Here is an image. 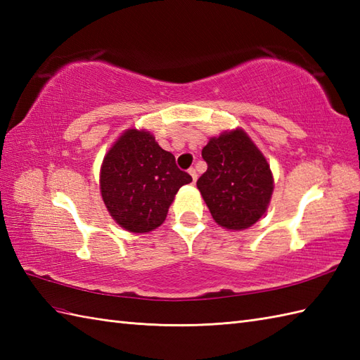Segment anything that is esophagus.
Listing matches in <instances>:
<instances>
[{
    "label": "esophagus",
    "mask_w": 360,
    "mask_h": 360,
    "mask_svg": "<svg viewBox=\"0 0 360 360\" xmlns=\"http://www.w3.org/2000/svg\"><path fill=\"white\" fill-rule=\"evenodd\" d=\"M188 173H190V176H192V182L195 184L196 179H198V173H196V170H195V168H190Z\"/></svg>",
    "instance_id": "esophagus-1"
}]
</instances>
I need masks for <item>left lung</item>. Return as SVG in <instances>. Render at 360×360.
I'll return each mask as SVG.
<instances>
[{
	"mask_svg": "<svg viewBox=\"0 0 360 360\" xmlns=\"http://www.w3.org/2000/svg\"><path fill=\"white\" fill-rule=\"evenodd\" d=\"M207 170L196 186L219 226L243 231L264 215L274 179L269 164L243 129L212 137L202 148Z\"/></svg>",
	"mask_w": 360,
	"mask_h": 360,
	"instance_id": "1",
	"label": "left lung"
}]
</instances>
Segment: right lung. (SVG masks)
I'll return each mask as SVG.
<instances>
[{
    "mask_svg": "<svg viewBox=\"0 0 360 360\" xmlns=\"http://www.w3.org/2000/svg\"><path fill=\"white\" fill-rule=\"evenodd\" d=\"M192 176L176 165L150 133L128 129L105 156L101 190L106 209L129 232L145 233L165 221L178 190Z\"/></svg>",
    "mask_w": 360,
    "mask_h": 360,
    "instance_id": "right-lung-1",
    "label": "right lung"
}]
</instances>
